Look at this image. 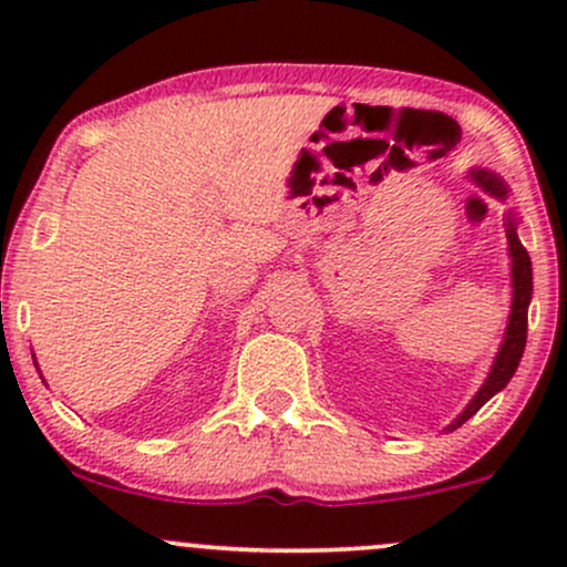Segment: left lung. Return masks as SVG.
I'll list each match as a JSON object with an SVG mask.
<instances>
[{"label": "left lung", "instance_id": "8db88e82", "mask_svg": "<svg viewBox=\"0 0 567 567\" xmlns=\"http://www.w3.org/2000/svg\"><path fill=\"white\" fill-rule=\"evenodd\" d=\"M470 178L477 184L483 192L491 194L496 199H506L509 188H506L504 181L498 178L496 173L491 171H470ZM506 239H509V256H512V311L509 322H506L504 341H501L496 360H493L491 373L480 392L472 396V402L458 413V419H453L451 424L445 426V432H453L461 424L472 419L480 408L491 400L493 394H498L506 383L512 381L514 370H517L519 360H523L525 351V338H528V306L533 296V269H530V256L525 250L523 243L517 237V218L509 213V224H506Z\"/></svg>", "mask_w": 567, "mask_h": 567}]
</instances>
